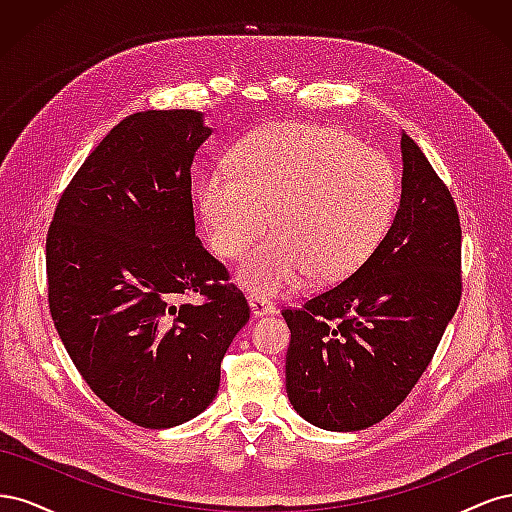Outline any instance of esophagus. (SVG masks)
Masks as SVG:
<instances>
[{
    "mask_svg": "<svg viewBox=\"0 0 512 512\" xmlns=\"http://www.w3.org/2000/svg\"><path fill=\"white\" fill-rule=\"evenodd\" d=\"M250 307L254 316H267V314H275V303L260 297V294H250Z\"/></svg>",
    "mask_w": 512,
    "mask_h": 512,
    "instance_id": "1",
    "label": "esophagus"
}]
</instances>
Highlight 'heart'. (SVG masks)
I'll return each mask as SVG.
<instances>
[{"label":"heart","instance_id":"b5f03b06","mask_svg":"<svg viewBox=\"0 0 512 512\" xmlns=\"http://www.w3.org/2000/svg\"><path fill=\"white\" fill-rule=\"evenodd\" d=\"M397 183L378 151L307 123H277L232 149L198 185L215 254L239 258L269 224L275 230L239 267L260 297L348 275L376 250L391 224Z\"/></svg>","mask_w":512,"mask_h":512}]
</instances>
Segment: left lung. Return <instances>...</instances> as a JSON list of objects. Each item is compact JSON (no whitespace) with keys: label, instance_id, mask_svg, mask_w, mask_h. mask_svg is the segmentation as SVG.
<instances>
[{"label":"left lung","instance_id":"8db88e82","mask_svg":"<svg viewBox=\"0 0 512 512\" xmlns=\"http://www.w3.org/2000/svg\"><path fill=\"white\" fill-rule=\"evenodd\" d=\"M401 200L371 256L344 282L282 312L286 393L329 431L380 423L431 363L461 299V224L446 183L401 134Z\"/></svg>","mask_w":512,"mask_h":512}]
</instances>
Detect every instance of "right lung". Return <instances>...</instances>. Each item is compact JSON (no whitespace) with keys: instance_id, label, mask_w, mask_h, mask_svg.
<instances>
[{"instance_id":"add662e5","label":"right lung","mask_w":512,"mask_h":512,"mask_svg":"<svg viewBox=\"0 0 512 512\" xmlns=\"http://www.w3.org/2000/svg\"><path fill=\"white\" fill-rule=\"evenodd\" d=\"M211 134L188 108L119 121L61 194L46 235L55 329L74 367L126 421L166 429L203 412L250 320L194 230L192 160ZM192 293L203 304H188Z\"/></svg>"}]
</instances>
